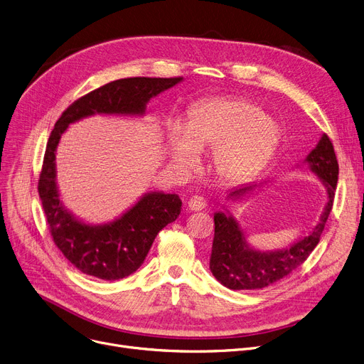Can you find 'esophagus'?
I'll list each match as a JSON object with an SVG mask.
<instances>
[{
    "label": "esophagus",
    "mask_w": 364,
    "mask_h": 364,
    "mask_svg": "<svg viewBox=\"0 0 364 364\" xmlns=\"http://www.w3.org/2000/svg\"><path fill=\"white\" fill-rule=\"evenodd\" d=\"M188 207L192 211H201L205 207V198L201 196H192L188 201Z\"/></svg>",
    "instance_id": "34e87169"
}]
</instances>
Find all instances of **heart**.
<instances>
[{"label": "heart", "mask_w": 364, "mask_h": 364, "mask_svg": "<svg viewBox=\"0 0 364 364\" xmlns=\"http://www.w3.org/2000/svg\"><path fill=\"white\" fill-rule=\"evenodd\" d=\"M279 141V126L259 105L245 100H208L189 110L183 127H168L167 154L183 170H192L197 154L213 147L211 168L219 178L238 182L262 170Z\"/></svg>", "instance_id": "heart-1"}]
</instances>
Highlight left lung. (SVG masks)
I'll use <instances>...</instances> for the list:
<instances>
[{
	"label": "left lung",
	"instance_id": "8db88e82",
	"mask_svg": "<svg viewBox=\"0 0 364 364\" xmlns=\"http://www.w3.org/2000/svg\"><path fill=\"white\" fill-rule=\"evenodd\" d=\"M326 189V204L316 226L306 237L279 250L262 251L247 241V233L228 208L215 213V238H213L210 270L213 276L229 289H262L284 279L301 266L318 244L320 235L331 215L338 182V161L328 135H322L317 145L303 161ZM267 181L242 185L229 191L228 200L240 201Z\"/></svg>",
	"mask_w": 364,
	"mask_h": 364
}]
</instances>
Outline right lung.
<instances>
[{
  "label": "right lung",
  "instance_id": "add662e5",
  "mask_svg": "<svg viewBox=\"0 0 364 364\" xmlns=\"http://www.w3.org/2000/svg\"><path fill=\"white\" fill-rule=\"evenodd\" d=\"M182 80L183 77L119 79L76 100L55 122L38 192L57 248L82 273L104 281H119L136 272L157 233L181 215L182 201L176 194L149 191L112 222L82 220L60 197L55 153L61 135L72 123L95 114L142 117L149 100Z\"/></svg>",
  "mask_w": 364,
  "mask_h": 364
}]
</instances>
